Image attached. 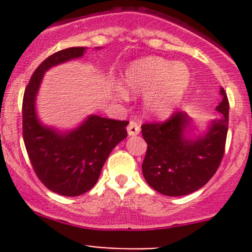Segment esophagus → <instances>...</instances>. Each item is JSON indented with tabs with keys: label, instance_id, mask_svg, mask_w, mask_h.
Segmentation results:
<instances>
[{
	"label": "esophagus",
	"instance_id": "1",
	"mask_svg": "<svg viewBox=\"0 0 252 252\" xmlns=\"http://www.w3.org/2000/svg\"><path fill=\"white\" fill-rule=\"evenodd\" d=\"M128 134L130 136H134V135H138L139 133H140V126H139V123H136L135 121H130L128 124Z\"/></svg>",
	"mask_w": 252,
	"mask_h": 252
}]
</instances>
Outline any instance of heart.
<instances>
[{"label": "heart", "instance_id": "heart-1", "mask_svg": "<svg viewBox=\"0 0 252 252\" xmlns=\"http://www.w3.org/2000/svg\"><path fill=\"white\" fill-rule=\"evenodd\" d=\"M190 83V72L184 63H173L161 57H147L129 65L126 84L133 93L148 94L146 107L163 116L174 110ZM119 95L126 97L124 90Z\"/></svg>", "mask_w": 252, "mask_h": 252}]
</instances>
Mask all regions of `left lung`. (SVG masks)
<instances>
[{
    "label": "left lung",
    "mask_w": 252,
    "mask_h": 252,
    "mask_svg": "<svg viewBox=\"0 0 252 252\" xmlns=\"http://www.w3.org/2000/svg\"><path fill=\"white\" fill-rule=\"evenodd\" d=\"M220 94V117L196 140L184 138L189 126L184 112H174L164 122L142 124V138L147 144L142 174L152 189L167 196H183L199 190L215 175L224 156L229 119L224 89Z\"/></svg>",
    "instance_id": "8db88e82"
}]
</instances>
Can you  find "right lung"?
<instances>
[{
  "label": "right lung",
  "mask_w": 252,
  "mask_h": 252,
  "mask_svg": "<svg viewBox=\"0 0 252 252\" xmlns=\"http://www.w3.org/2000/svg\"><path fill=\"white\" fill-rule=\"evenodd\" d=\"M84 51V47H69L47 57L32 73L23 97V139L30 163L40 182L63 196L89 191L98 180L112 150L128 135V121L100 116H90L67 134L57 133L37 121L35 96L44 73L53 65L81 57Z\"/></svg>",
  "instance_id": "right-lung-1"
}]
</instances>
